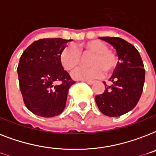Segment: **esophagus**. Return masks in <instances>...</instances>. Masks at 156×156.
<instances>
[{
    "label": "esophagus",
    "mask_w": 156,
    "mask_h": 156,
    "mask_svg": "<svg viewBox=\"0 0 156 156\" xmlns=\"http://www.w3.org/2000/svg\"><path fill=\"white\" fill-rule=\"evenodd\" d=\"M83 82H85V83H87V84H90V85H91V84L95 83V81L93 80H83Z\"/></svg>",
    "instance_id": "34e87169"
}]
</instances>
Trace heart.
I'll list each match as a JSON object with an SVG mask.
<instances>
[{"mask_svg": "<svg viewBox=\"0 0 156 156\" xmlns=\"http://www.w3.org/2000/svg\"><path fill=\"white\" fill-rule=\"evenodd\" d=\"M81 53H93L88 64L90 67H79L72 73L74 79L86 80L108 76L113 73L118 64V56L108 49V46L100 40H91L80 45L78 50L69 45L64 48L60 55V61L66 70H72L80 62Z\"/></svg>", "mask_w": 156, "mask_h": 156, "instance_id": "1", "label": "heart"}]
</instances>
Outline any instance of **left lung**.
Segmentation results:
<instances>
[{
    "instance_id": "obj_1",
    "label": "left lung",
    "mask_w": 156,
    "mask_h": 156,
    "mask_svg": "<svg viewBox=\"0 0 156 156\" xmlns=\"http://www.w3.org/2000/svg\"><path fill=\"white\" fill-rule=\"evenodd\" d=\"M116 50L120 61L110 80L112 84L105 85V90L95 96L100 112L108 116H119L136 106L140 99L145 81L143 60L135 47L118 37H101Z\"/></svg>"
}]
</instances>
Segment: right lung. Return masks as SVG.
Segmentation results:
<instances>
[{
  "label": "right lung",
  "mask_w": 156,
  "mask_h": 156,
  "mask_svg": "<svg viewBox=\"0 0 156 156\" xmlns=\"http://www.w3.org/2000/svg\"><path fill=\"white\" fill-rule=\"evenodd\" d=\"M69 41L71 40L41 39L21 56L17 69L19 87L26 107L37 116H57L66 107L69 89L75 83L60 61Z\"/></svg>",
  "instance_id": "add662e5"
}]
</instances>
